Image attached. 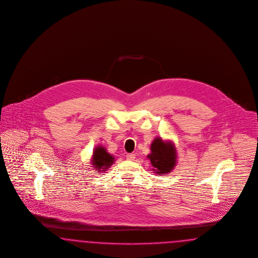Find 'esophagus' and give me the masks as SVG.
<instances>
[{
  "instance_id": "34e87169",
  "label": "esophagus",
  "mask_w": 258,
  "mask_h": 258,
  "mask_svg": "<svg viewBox=\"0 0 258 258\" xmlns=\"http://www.w3.org/2000/svg\"><path fill=\"white\" fill-rule=\"evenodd\" d=\"M125 157H126V159H128V160H134L135 155H134V154H127V155H125Z\"/></svg>"
}]
</instances>
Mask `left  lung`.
Instances as JSON below:
<instances>
[{"label":"left lung","instance_id":"8db88e82","mask_svg":"<svg viewBox=\"0 0 258 258\" xmlns=\"http://www.w3.org/2000/svg\"><path fill=\"white\" fill-rule=\"evenodd\" d=\"M152 154L148 155L156 174L170 173L175 165L176 155L172 143H165L160 138H155L151 146Z\"/></svg>","mask_w":258,"mask_h":258}]
</instances>
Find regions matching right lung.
<instances>
[{
    "label": "right lung",
    "instance_id": "1",
    "mask_svg": "<svg viewBox=\"0 0 258 258\" xmlns=\"http://www.w3.org/2000/svg\"><path fill=\"white\" fill-rule=\"evenodd\" d=\"M114 162V157L103 147H97L93 153L92 165L98 171H105Z\"/></svg>",
    "mask_w": 258,
    "mask_h": 258
}]
</instances>
